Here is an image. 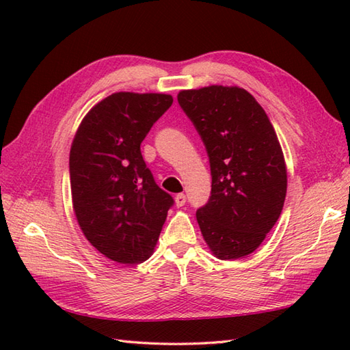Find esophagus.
I'll return each instance as SVG.
<instances>
[{
  "label": "esophagus",
  "instance_id": "obj_1",
  "mask_svg": "<svg viewBox=\"0 0 350 350\" xmlns=\"http://www.w3.org/2000/svg\"><path fill=\"white\" fill-rule=\"evenodd\" d=\"M174 202H176L177 207H182V206H185V203H187V196H185V194H177L174 197Z\"/></svg>",
  "mask_w": 350,
  "mask_h": 350
}]
</instances>
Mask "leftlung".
Wrapping results in <instances>:
<instances>
[{"label": "left lung", "mask_w": 350, "mask_h": 350, "mask_svg": "<svg viewBox=\"0 0 350 350\" xmlns=\"http://www.w3.org/2000/svg\"><path fill=\"white\" fill-rule=\"evenodd\" d=\"M209 156L212 191L197 211L202 234L221 260L251 254L280 218L287 170L265 109L239 87L211 85L177 94Z\"/></svg>", "instance_id": "left-lung-1"}]
</instances>
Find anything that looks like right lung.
Here are the masks:
<instances>
[{"instance_id":"obj_1","label":"right lung","mask_w":350,"mask_h":350,"mask_svg":"<svg viewBox=\"0 0 350 350\" xmlns=\"http://www.w3.org/2000/svg\"><path fill=\"white\" fill-rule=\"evenodd\" d=\"M171 103L162 93H114L88 111L73 138V211L87 241L117 263L137 265L152 256L174 204L156 185L139 147Z\"/></svg>"}]
</instances>
